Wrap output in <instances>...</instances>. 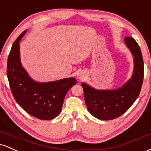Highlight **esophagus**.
<instances>
[{"label": "esophagus", "mask_w": 151, "mask_h": 151, "mask_svg": "<svg viewBox=\"0 0 151 151\" xmlns=\"http://www.w3.org/2000/svg\"><path fill=\"white\" fill-rule=\"evenodd\" d=\"M77 77H78V79H81H81H84V74L83 73V72H80V73H79V74L77 75Z\"/></svg>", "instance_id": "obj_1"}]
</instances>
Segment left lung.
I'll return each instance as SVG.
<instances>
[{
    "label": "left lung",
    "mask_w": 151,
    "mask_h": 151,
    "mask_svg": "<svg viewBox=\"0 0 151 151\" xmlns=\"http://www.w3.org/2000/svg\"><path fill=\"white\" fill-rule=\"evenodd\" d=\"M124 43L133 57L132 76L125 84L116 89H96L81 83L85 103L91 115L101 120H111L124 114L139 96L143 80V60L140 47L131 37Z\"/></svg>",
    "instance_id": "obj_1"
}]
</instances>
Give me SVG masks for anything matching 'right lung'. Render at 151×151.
Listing matches in <instances>:
<instances>
[{"instance_id":"obj_1","label":"right lung","mask_w":151,"mask_h":151,"mask_svg":"<svg viewBox=\"0 0 151 151\" xmlns=\"http://www.w3.org/2000/svg\"><path fill=\"white\" fill-rule=\"evenodd\" d=\"M27 30L13 44L8 58L7 77L15 100L27 113L41 120L55 119L61 112L66 93L77 83L75 78L38 82L27 74L20 61V43Z\"/></svg>"}]
</instances>
